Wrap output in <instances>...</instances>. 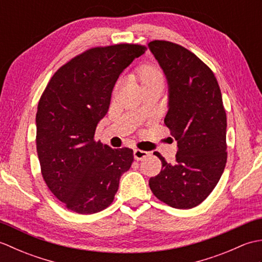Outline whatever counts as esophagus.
Segmentation results:
<instances>
[{
  "label": "esophagus",
  "instance_id": "1",
  "mask_svg": "<svg viewBox=\"0 0 262 262\" xmlns=\"http://www.w3.org/2000/svg\"><path fill=\"white\" fill-rule=\"evenodd\" d=\"M149 155V152H146V151H142V149H134V158L136 160H143L144 158H147Z\"/></svg>",
  "mask_w": 262,
  "mask_h": 262
}]
</instances>
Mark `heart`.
<instances>
[{"mask_svg":"<svg viewBox=\"0 0 262 262\" xmlns=\"http://www.w3.org/2000/svg\"><path fill=\"white\" fill-rule=\"evenodd\" d=\"M135 80L142 88V90L154 85H162L163 72L157 64H142L135 72Z\"/></svg>","mask_w":262,"mask_h":262,"instance_id":"b5f03b06","label":"heart"}]
</instances>
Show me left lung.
I'll use <instances>...</instances> for the list:
<instances>
[{"instance_id": "obj_1", "label": "left lung", "mask_w": 262, "mask_h": 262, "mask_svg": "<svg viewBox=\"0 0 262 262\" xmlns=\"http://www.w3.org/2000/svg\"><path fill=\"white\" fill-rule=\"evenodd\" d=\"M148 47L168 80L164 124L178 142L174 164L154 153L162 170L148 185L161 202L189 209L209 196L226 164V113L221 89L213 71L187 48L165 40H153Z\"/></svg>"}]
</instances>
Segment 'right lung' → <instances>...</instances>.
<instances>
[{
  "label": "right lung",
  "mask_w": 262,
  "mask_h": 262,
  "mask_svg": "<svg viewBox=\"0 0 262 262\" xmlns=\"http://www.w3.org/2000/svg\"><path fill=\"white\" fill-rule=\"evenodd\" d=\"M146 51L136 43L94 47L59 68L38 103L37 153L43 180L65 207L94 214L114 202L129 170L133 149H114L94 141L108 113L120 73Z\"/></svg>",
  "instance_id": "add662e5"
}]
</instances>
